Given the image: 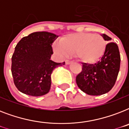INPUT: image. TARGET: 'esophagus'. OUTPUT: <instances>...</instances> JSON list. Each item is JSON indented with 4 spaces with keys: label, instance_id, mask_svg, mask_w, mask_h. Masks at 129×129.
<instances>
[{
    "label": "esophagus",
    "instance_id": "esophagus-1",
    "mask_svg": "<svg viewBox=\"0 0 129 129\" xmlns=\"http://www.w3.org/2000/svg\"><path fill=\"white\" fill-rule=\"evenodd\" d=\"M72 63V61H70V60L66 61V64H67V65L70 64V63Z\"/></svg>",
    "mask_w": 129,
    "mask_h": 129
}]
</instances>
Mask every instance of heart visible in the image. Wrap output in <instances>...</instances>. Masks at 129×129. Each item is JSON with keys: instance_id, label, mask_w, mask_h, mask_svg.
Segmentation results:
<instances>
[{"instance_id": "b5f03b06", "label": "heart", "mask_w": 129, "mask_h": 129, "mask_svg": "<svg viewBox=\"0 0 129 129\" xmlns=\"http://www.w3.org/2000/svg\"><path fill=\"white\" fill-rule=\"evenodd\" d=\"M105 47L104 38L99 34L76 33L63 37L60 43H54L53 49L62 57L74 53L82 62L93 63L103 55Z\"/></svg>"}]
</instances>
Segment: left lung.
Returning a JSON list of instances; mask_svg holds the SVG:
<instances>
[{
	"instance_id": "8db88e82",
	"label": "left lung",
	"mask_w": 129,
	"mask_h": 129,
	"mask_svg": "<svg viewBox=\"0 0 129 129\" xmlns=\"http://www.w3.org/2000/svg\"><path fill=\"white\" fill-rule=\"evenodd\" d=\"M105 41L111 38L102 34ZM120 64V56L118 45L109 42L106 45L104 55L94 64L83 63L82 71L76 76V84L86 94L98 96L108 92L116 82Z\"/></svg>"
}]
</instances>
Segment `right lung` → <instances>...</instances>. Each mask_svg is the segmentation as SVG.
<instances>
[{
    "instance_id": "1",
    "label": "right lung",
    "mask_w": 129,
    "mask_h": 129,
    "mask_svg": "<svg viewBox=\"0 0 129 129\" xmlns=\"http://www.w3.org/2000/svg\"><path fill=\"white\" fill-rule=\"evenodd\" d=\"M57 37L53 33L39 31L23 37L17 43L12 56L11 72L20 92L32 96L48 93L53 70L65 64L51 60V45Z\"/></svg>"
}]
</instances>
